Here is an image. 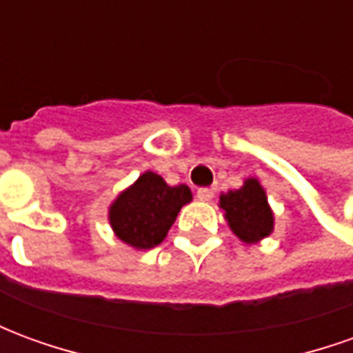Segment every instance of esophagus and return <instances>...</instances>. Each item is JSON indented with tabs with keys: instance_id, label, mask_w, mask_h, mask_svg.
<instances>
[{
	"instance_id": "34e87169",
	"label": "esophagus",
	"mask_w": 353,
	"mask_h": 353,
	"mask_svg": "<svg viewBox=\"0 0 353 353\" xmlns=\"http://www.w3.org/2000/svg\"><path fill=\"white\" fill-rule=\"evenodd\" d=\"M196 196H199L200 200H212L214 199V189L202 187V189H199V191H196Z\"/></svg>"
}]
</instances>
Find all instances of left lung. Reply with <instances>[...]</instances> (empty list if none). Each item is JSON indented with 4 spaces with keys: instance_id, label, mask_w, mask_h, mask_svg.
Returning a JSON list of instances; mask_svg holds the SVG:
<instances>
[{
    "instance_id": "left-lung-1",
    "label": "left lung",
    "mask_w": 353,
    "mask_h": 353,
    "mask_svg": "<svg viewBox=\"0 0 353 353\" xmlns=\"http://www.w3.org/2000/svg\"><path fill=\"white\" fill-rule=\"evenodd\" d=\"M219 204L232 232L245 244H255L272 232V212L266 202L265 189L257 179H245L244 187L238 191L221 194Z\"/></svg>"
}]
</instances>
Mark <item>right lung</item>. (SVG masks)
Returning a JSON list of instances; mask_svg holds the SVG:
<instances>
[{
  "mask_svg": "<svg viewBox=\"0 0 353 353\" xmlns=\"http://www.w3.org/2000/svg\"><path fill=\"white\" fill-rule=\"evenodd\" d=\"M192 194L187 185L170 187L161 176L145 172L109 210L115 234L136 250H151L166 236L183 204Z\"/></svg>",
  "mask_w": 353,
  "mask_h": 353,
  "instance_id": "right-lung-1",
  "label": "right lung"
}]
</instances>
